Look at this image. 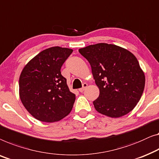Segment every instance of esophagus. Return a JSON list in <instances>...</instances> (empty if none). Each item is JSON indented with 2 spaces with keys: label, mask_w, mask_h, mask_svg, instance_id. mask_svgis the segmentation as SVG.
<instances>
[{
  "label": "esophagus",
  "mask_w": 159,
  "mask_h": 159,
  "mask_svg": "<svg viewBox=\"0 0 159 159\" xmlns=\"http://www.w3.org/2000/svg\"><path fill=\"white\" fill-rule=\"evenodd\" d=\"M87 87V83H84L83 84H82V88L79 89V91L80 92V93H82V92H83V91L84 90L85 88H86Z\"/></svg>",
  "instance_id": "obj_1"
}]
</instances>
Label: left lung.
<instances>
[{
	"label": "left lung",
	"mask_w": 159,
	"mask_h": 159,
	"mask_svg": "<svg viewBox=\"0 0 159 159\" xmlns=\"http://www.w3.org/2000/svg\"><path fill=\"white\" fill-rule=\"evenodd\" d=\"M90 64L100 95L95 110L111 118L130 112L141 99L145 75L136 57L116 45L100 43L79 49Z\"/></svg>",
	"instance_id": "obj_1"
}]
</instances>
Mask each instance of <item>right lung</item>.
<instances>
[{
    "instance_id": "add662e5",
    "label": "right lung",
    "mask_w": 159,
    "mask_h": 159,
    "mask_svg": "<svg viewBox=\"0 0 159 159\" xmlns=\"http://www.w3.org/2000/svg\"><path fill=\"white\" fill-rule=\"evenodd\" d=\"M72 49L54 47L41 52L25 66L19 78V95L25 108L36 119L53 123L71 112V93L61 67Z\"/></svg>"
}]
</instances>
